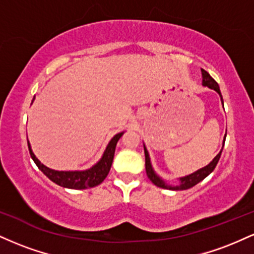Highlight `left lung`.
<instances>
[{
    "instance_id": "obj_1",
    "label": "left lung",
    "mask_w": 254,
    "mask_h": 254,
    "mask_svg": "<svg viewBox=\"0 0 254 254\" xmlns=\"http://www.w3.org/2000/svg\"><path fill=\"white\" fill-rule=\"evenodd\" d=\"M202 76H203V81H202L203 86H205V87H208V88H211V89L216 90L218 94H220L221 101H222V104H223V99H222V95H221L220 87H218V83L214 80V78L210 76V75L208 74V72L204 70V69H202ZM224 138H226V137H224ZM223 145H224V141H223ZM221 153H222V149H221L220 153H218L217 155L214 157V160H212V161L208 166H205V167L200 168V170L196 171V172H194V173L189 174V176L179 178V184H178V185H171V184L166 183L165 180L162 179V178H160L159 176H157V174L155 173V171L153 170V167H151V164H150L149 153H148L147 148H145V145H144L145 172H147V177L149 178L150 182L153 183L154 185L159 186V188L166 189V190H173V191L188 190V189L193 188V186L197 185L198 183L202 182L204 178L208 177L209 174H210L211 172L215 170V167H216L218 160H220V157H221Z\"/></svg>"
}]
</instances>
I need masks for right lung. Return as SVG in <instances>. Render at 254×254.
I'll return each instance as SVG.
<instances>
[{"label": "right lung", "mask_w": 254, "mask_h": 254, "mask_svg": "<svg viewBox=\"0 0 254 254\" xmlns=\"http://www.w3.org/2000/svg\"><path fill=\"white\" fill-rule=\"evenodd\" d=\"M34 100V98H33ZM124 132H119L117 135L113 136V138L111 139L110 143L107 144L106 149H105L103 156L99 161L95 164L93 167H90L89 170L86 171H55L51 168L46 167L45 165H43L39 160L37 159L36 155L33 154V151L31 149L30 142L28 143V149H30V155L33 161L36 162L40 171L45 174L51 182L56 183L57 185L62 186V188L66 189H74V190H83V189H89L94 188V186L99 185L104 182L105 178L107 177L109 172L111 170V166H112L113 156H115V150L117 142L119 141Z\"/></svg>", "instance_id": "right-lung-1"}]
</instances>
